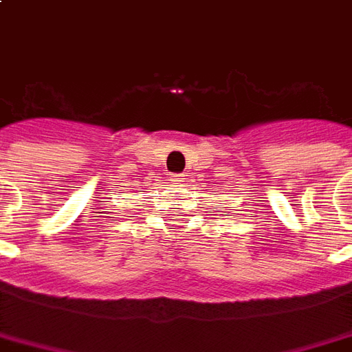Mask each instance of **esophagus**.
<instances>
[{
  "mask_svg": "<svg viewBox=\"0 0 352 352\" xmlns=\"http://www.w3.org/2000/svg\"><path fill=\"white\" fill-rule=\"evenodd\" d=\"M171 181H173V183H184V175L183 173H173V175H171Z\"/></svg>",
  "mask_w": 352,
  "mask_h": 352,
  "instance_id": "obj_1",
  "label": "esophagus"
}]
</instances>
